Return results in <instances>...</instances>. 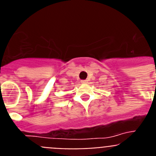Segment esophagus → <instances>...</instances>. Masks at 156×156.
I'll return each mask as SVG.
<instances>
[{
  "label": "esophagus",
  "instance_id": "1",
  "mask_svg": "<svg viewBox=\"0 0 156 156\" xmlns=\"http://www.w3.org/2000/svg\"><path fill=\"white\" fill-rule=\"evenodd\" d=\"M81 83H87V80H81Z\"/></svg>",
  "mask_w": 156,
  "mask_h": 156
}]
</instances>
